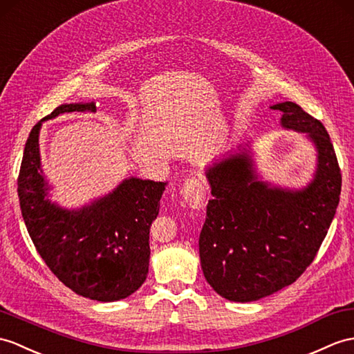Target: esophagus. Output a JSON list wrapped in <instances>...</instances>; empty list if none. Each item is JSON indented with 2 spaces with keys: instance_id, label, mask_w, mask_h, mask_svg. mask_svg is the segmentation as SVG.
Returning <instances> with one entry per match:
<instances>
[{
  "instance_id": "obj_1",
  "label": "esophagus",
  "mask_w": 354,
  "mask_h": 354,
  "mask_svg": "<svg viewBox=\"0 0 354 354\" xmlns=\"http://www.w3.org/2000/svg\"><path fill=\"white\" fill-rule=\"evenodd\" d=\"M207 185L197 178L188 179L180 190L184 202L193 209H202L207 205Z\"/></svg>"
}]
</instances>
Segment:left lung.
Listing matches in <instances>:
<instances>
[{"instance_id":"left-lung-1","label":"left lung","mask_w":354,"mask_h":354,"mask_svg":"<svg viewBox=\"0 0 354 354\" xmlns=\"http://www.w3.org/2000/svg\"><path fill=\"white\" fill-rule=\"evenodd\" d=\"M281 125L315 145L314 179L301 190L259 180L248 149L207 169L212 199L199 235L205 279L221 297L254 301L303 274L330 227L341 194V169L324 125L300 105L281 102Z\"/></svg>"}]
</instances>
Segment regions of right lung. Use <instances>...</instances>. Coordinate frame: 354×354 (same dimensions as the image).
<instances>
[{"label": "right lung", "mask_w": 354, "mask_h": 354, "mask_svg": "<svg viewBox=\"0 0 354 354\" xmlns=\"http://www.w3.org/2000/svg\"><path fill=\"white\" fill-rule=\"evenodd\" d=\"M96 105L63 104L32 127L18 178L21 211L32 244L55 277L83 297L116 301L136 292L149 270V229L167 183L128 178L101 199L64 209L46 199L40 169L42 122Z\"/></svg>", "instance_id": "add662e5"}]
</instances>
